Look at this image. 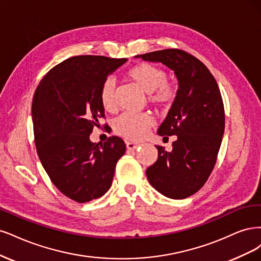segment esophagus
<instances>
[{
	"instance_id": "1",
	"label": "esophagus",
	"mask_w": 261,
	"mask_h": 261,
	"mask_svg": "<svg viewBox=\"0 0 261 261\" xmlns=\"http://www.w3.org/2000/svg\"><path fill=\"white\" fill-rule=\"evenodd\" d=\"M125 145H127V148L129 150H134L140 146V144H138V143H134V142H127L125 143Z\"/></svg>"
}]
</instances>
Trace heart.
Segmentation results:
<instances>
[{
    "mask_svg": "<svg viewBox=\"0 0 261 261\" xmlns=\"http://www.w3.org/2000/svg\"><path fill=\"white\" fill-rule=\"evenodd\" d=\"M128 77L139 88L146 92L148 102L161 111L169 109L178 95V88L173 83L167 81V72L161 67L142 63L128 71ZM115 89V81L107 79L99 90L100 104L109 112L114 111L116 107ZM153 124L154 119L146 113L138 115L123 114L115 120L114 128L119 136L128 140L139 141L145 137Z\"/></svg>",
    "mask_w": 261,
    "mask_h": 261,
    "instance_id": "obj_1",
    "label": "heart"
}]
</instances>
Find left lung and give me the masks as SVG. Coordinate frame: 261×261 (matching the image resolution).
<instances>
[{
	"label": "left lung",
	"instance_id": "1",
	"mask_svg": "<svg viewBox=\"0 0 261 261\" xmlns=\"http://www.w3.org/2000/svg\"><path fill=\"white\" fill-rule=\"evenodd\" d=\"M174 71L178 95L157 133L176 136L172 150L156 146L158 158L146 169L148 182L163 195L187 198L203 188L217 162L224 132V107L212 72L199 60L178 48L138 55Z\"/></svg>",
	"mask_w": 261,
	"mask_h": 261
}]
</instances>
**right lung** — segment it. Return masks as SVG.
<instances>
[{"instance_id": "1", "label": "right lung", "mask_w": 261, "mask_h": 261, "mask_svg": "<svg viewBox=\"0 0 261 261\" xmlns=\"http://www.w3.org/2000/svg\"><path fill=\"white\" fill-rule=\"evenodd\" d=\"M128 60L73 56L49 70L32 100L35 143L42 166L54 186L78 203L103 196L112 186L117 162L125 152L118 137L90 141L104 118L99 90Z\"/></svg>"}]
</instances>
